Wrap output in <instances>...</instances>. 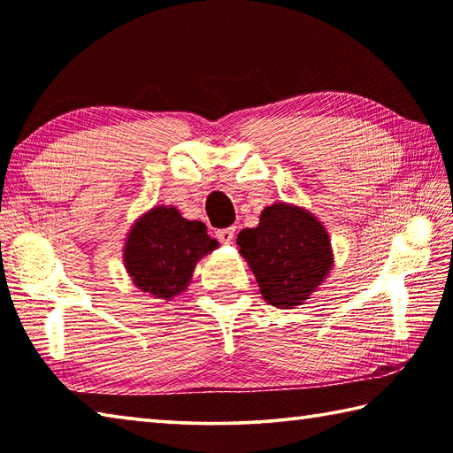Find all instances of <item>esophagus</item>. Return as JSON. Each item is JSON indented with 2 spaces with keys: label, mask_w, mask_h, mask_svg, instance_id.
Returning a JSON list of instances; mask_svg holds the SVG:
<instances>
[{
  "label": "esophagus",
  "mask_w": 453,
  "mask_h": 453,
  "mask_svg": "<svg viewBox=\"0 0 453 453\" xmlns=\"http://www.w3.org/2000/svg\"><path fill=\"white\" fill-rule=\"evenodd\" d=\"M217 239L222 244H231L234 241V226L231 228H222V231H217Z\"/></svg>",
  "instance_id": "34e87169"
}]
</instances>
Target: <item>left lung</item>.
I'll return each instance as SVG.
<instances>
[{
  "instance_id": "left-lung-1",
  "label": "left lung",
  "mask_w": 453,
  "mask_h": 453,
  "mask_svg": "<svg viewBox=\"0 0 453 453\" xmlns=\"http://www.w3.org/2000/svg\"><path fill=\"white\" fill-rule=\"evenodd\" d=\"M236 244L260 295L284 311L304 304L334 266L326 228L304 206L290 203L265 206L258 226L242 228Z\"/></svg>"
}]
</instances>
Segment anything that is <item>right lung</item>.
I'll use <instances>...</instances> for the list:
<instances>
[{
	"label": "right lung",
	"instance_id": "right-lung-1",
	"mask_svg": "<svg viewBox=\"0 0 453 453\" xmlns=\"http://www.w3.org/2000/svg\"><path fill=\"white\" fill-rule=\"evenodd\" d=\"M219 249L201 220H188L179 209L153 206L133 222L125 239L123 265L134 287L158 300L182 295L203 257Z\"/></svg>",
	"mask_w": 453,
	"mask_h": 453
}]
</instances>
